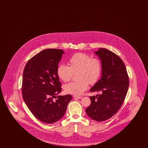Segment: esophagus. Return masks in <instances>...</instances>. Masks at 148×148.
<instances>
[{
  "mask_svg": "<svg viewBox=\"0 0 148 148\" xmlns=\"http://www.w3.org/2000/svg\"><path fill=\"white\" fill-rule=\"evenodd\" d=\"M73 97H74V98L79 99H80L82 98V97H81V96H76V95H74V96H73Z\"/></svg>",
  "mask_w": 148,
  "mask_h": 148,
  "instance_id": "esophagus-1",
  "label": "esophagus"
}]
</instances>
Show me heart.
I'll return each mask as SVG.
<instances>
[{
    "label": "heart",
    "mask_w": 148,
    "mask_h": 148,
    "mask_svg": "<svg viewBox=\"0 0 148 148\" xmlns=\"http://www.w3.org/2000/svg\"><path fill=\"white\" fill-rule=\"evenodd\" d=\"M69 66L60 64L57 68V75L64 82L69 81L73 73H77V81L71 82L63 86L65 93L78 95L86 90L89 83H97L101 76L102 66L100 60L97 58H92L84 53H77L69 59Z\"/></svg>",
    "instance_id": "b5f03b06"
}]
</instances>
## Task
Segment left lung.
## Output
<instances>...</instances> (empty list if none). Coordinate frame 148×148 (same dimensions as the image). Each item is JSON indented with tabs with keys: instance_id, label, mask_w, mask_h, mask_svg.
<instances>
[{
	"instance_id": "left-lung-1",
	"label": "left lung",
	"mask_w": 148,
	"mask_h": 148,
	"mask_svg": "<svg viewBox=\"0 0 148 148\" xmlns=\"http://www.w3.org/2000/svg\"><path fill=\"white\" fill-rule=\"evenodd\" d=\"M94 53L101 60V77L90 89L101 94L90 97L91 104L85 109L92 120L109 119L119 110L127 95L129 82L125 65L119 56L106 48Z\"/></svg>"
}]
</instances>
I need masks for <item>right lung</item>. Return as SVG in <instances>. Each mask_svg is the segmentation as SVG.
Listing matches in <instances>:
<instances>
[{"instance_id":"1","label":"right lung","mask_w":148,"mask_h":148,"mask_svg":"<svg viewBox=\"0 0 148 148\" xmlns=\"http://www.w3.org/2000/svg\"><path fill=\"white\" fill-rule=\"evenodd\" d=\"M63 50L47 49L32 57L23 71V98L35 118L47 124L60 119L66 112L71 95H56L62 91L57 75Z\"/></svg>"}]
</instances>
